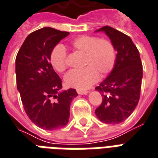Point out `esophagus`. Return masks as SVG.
<instances>
[{
	"mask_svg": "<svg viewBox=\"0 0 158 158\" xmlns=\"http://www.w3.org/2000/svg\"><path fill=\"white\" fill-rule=\"evenodd\" d=\"M77 92L80 95H85L87 94L89 92L88 91H86V90H77Z\"/></svg>",
	"mask_w": 158,
	"mask_h": 158,
	"instance_id": "obj_1",
	"label": "esophagus"
}]
</instances>
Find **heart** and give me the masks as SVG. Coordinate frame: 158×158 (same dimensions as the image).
I'll list each match as a JSON object with an SVG mask.
<instances>
[{"label":"heart","instance_id":"heart-1","mask_svg":"<svg viewBox=\"0 0 158 158\" xmlns=\"http://www.w3.org/2000/svg\"><path fill=\"white\" fill-rule=\"evenodd\" d=\"M70 46L74 52L84 54L82 66L79 71H71L64 78L67 86L83 90L94 84L99 78L105 77L114 68L117 52L111 40L98 38L94 35H82L75 38ZM50 62L58 72H63L67 67L65 48L56 46L50 55Z\"/></svg>","mask_w":158,"mask_h":158}]
</instances>
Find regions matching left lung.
<instances>
[{"label": "left lung", "instance_id": "left-lung-1", "mask_svg": "<svg viewBox=\"0 0 158 158\" xmlns=\"http://www.w3.org/2000/svg\"><path fill=\"white\" fill-rule=\"evenodd\" d=\"M97 31H104L108 35L117 54L113 70L96 87L102 102L95 113L102 123L117 124L125 121L137 106L142 86V61L128 35L108 26Z\"/></svg>", "mask_w": 158, "mask_h": 158}]
</instances>
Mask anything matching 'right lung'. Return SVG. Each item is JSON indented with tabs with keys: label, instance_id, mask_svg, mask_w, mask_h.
I'll use <instances>...</instances> for the list:
<instances>
[{
	"label": "right lung",
	"instance_id": "obj_1",
	"mask_svg": "<svg viewBox=\"0 0 158 158\" xmlns=\"http://www.w3.org/2000/svg\"><path fill=\"white\" fill-rule=\"evenodd\" d=\"M68 35L51 27L35 31L16 56V84L23 107L31 121L44 130L61 128L68 123L71 102L78 95L72 88L59 92L61 79L50 62L52 49Z\"/></svg>",
	"mask_w": 158,
	"mask_h": 158
}]
</instances>
